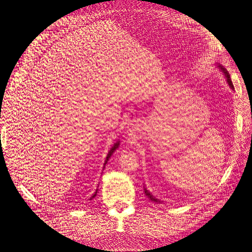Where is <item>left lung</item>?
<instances>
[{"mask_svg": "<svg viewBox=\"0 0 252 252\" xmlns=\"http://www.w3.org/2000/svg\"><path fill=\"white\" fill-rule=\"evenodd\" d=\"M216 66L219 68V70L221 72H222V74H223V76H224V78H225V80H226V83H227V85H228V87L233 90V91H235V88H234V86H233V83H231V79H230V76H229V73L227 72V70L222 66V65H220V64H216ZM144 189H145V193H146V195L152 200V202H155V203H161V200H159L158 198H156L152 193H150V191L149 190H147V188L144 186Z\"/></svg>", "mask_w": 252, "mask_h": 252, "instance_id": "left-lung-1", "label": "left lung"}]
</instances>
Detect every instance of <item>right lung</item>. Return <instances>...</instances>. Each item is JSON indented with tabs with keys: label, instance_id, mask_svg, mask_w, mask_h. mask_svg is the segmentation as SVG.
I'll use <instances>...</instances> for the list:
<instances>
[{
	"label": "right lung",
	"instance_id": "right-lung-1",
	"mask_svg": "<svg viewBox=\"0 0 252 252\" xmlns=\"http://www.w3.org/2000/svg\"><path fill=\"white\" fill-rule=\"evenodd\" d=\"M119 146H120V140H117V142L114 144V146L112 147V148H110V150H109V152L107 153V156H106V158H105V162H104V166H103V169H104V167H105V164L107 163V161H108V159L110 158V156H112L113 154H114V152H115V151L119 148ZM97 191H98V189H96V191H95V193L91 196V197H90V200H91V199H93L95 196H96V194H97Z\"/></svg>",
	"mask_w": 252,
	"mask_h": 252
}]
</instances>
